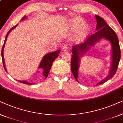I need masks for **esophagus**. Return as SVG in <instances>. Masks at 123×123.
<instances>
[{
    "label": "esophagus",
    "instance_id": "obj_1",
    "mask_svg": "<svg viewBox=\"0 0 123 123\" xmlns=\"http://www.w3.org/2000/svg\"><path fill=\"white\" fill-rule=\"evenodd\" d=\"M67 49H68V47L66 46V45H64V46L62 47V50H63V51H67Z\"/></svg>",
    "mask_w": 123,
    "mask_h": 123
}]
</instances>
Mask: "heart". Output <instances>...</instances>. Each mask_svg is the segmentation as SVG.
I'll return each instance as SVG.
<instances>
[{"mask_svg": "<svg viewBox=\"0 0 123 123\" xmlns=\"http://www.w3.org/2000/svg\"><path fill=\"white\" fill-rule=\"evenodd\" d=\"M79 29L78 32V36L79 37L82 38L85 35L87 32V27L84 25V22L79 19H74L70 22V29L71 31H75Z\"/></svg>", "mask_w": 123, "mask_h": 123, "instance_id": "obj_1", "label": "heart"}]
</instances>
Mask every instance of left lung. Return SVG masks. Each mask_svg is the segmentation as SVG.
<instances>
[{
    "mask_svg": "<svg viewBox=\"0 0 123 123\" xmlns=\"http://www.w3.org/2000/svg\"><path fill=\"white\" fill-rule=\"evenodd\" d=\"M96 19V32L91 35L84 43L72 47V55L71 60V68L72 74L77 82L78 81V70L80 58L84 54L93 47L96 43L98 42L101 39L105 38L111 43L112 46V62L109 75L100 81L96 85L103 84L109 80L111 79L117 72L119 61L120 60V49L119 40L115 32L108 25L106 22L101 17L95 15Z\"/></svg>",
    "mask_w": 123,
    "mask_h": 123,
    "instance_id": "obj_1",
    "label": "left lung"
}]
</instances>
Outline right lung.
Masks as SVG:
<instances>
[{"instance_id": "1", "label": "right lung", "mask_w": 123, "mask_h": 123, "mask_svg": "<svg viewBox=\"0 0 123 123\" xmlns=\"http://www.w3.org/2000/svg\"><path fill=\"white\" fill-rule=\"evenodd\" d=\"M26 18H27L26 17H25V16L23 17L20 21L25 20V19H26ZM17 25H18V24H17V25H15V26L12 27V28L10 29L9 31H8V32L7 33V34H6V38H5L4 44H3V47H2V49H1V57H2V60H3V66H4V68L5 69V70H6V65H5L4 55H3V51H4L5 44H6V39H7L8 34H9V33L11 32V31L13 30L14 28H15L16 27ZM60 51H61L60 50H57V51L53 52L47 53V54L43 56V57L42 61H41L40 64H39L38 68H42L43 70V77H44L45 79L47 77L48 74H49V71H50V70H51L52 65L53 62L58 57V55H59L60 53ZM18 81L20 83H23V84H25L27 85L34 84H32V83H29L28 82H27V81Z\"/></svg>"}]
</instances>
